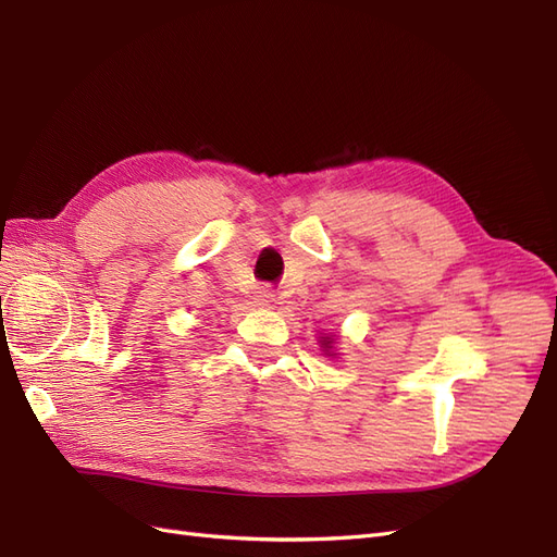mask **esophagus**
Here are the masks:
<instances>
[{
  "label": "esophagus",
  "instance_id": "esophagus-1",
  "mask_svg": "<svg viewBox=\"0 0 557 557\" xmlns=\"http://www.w3.org/2000/svg\"><path fill=\"white\" fill-rule=\"evenodd\" d=\"M256 301H258L260 307H269V305H274V301H276V295H274V290L260 288V290H258V295H256Z\"/></svg>",
  "mask_w": 557,
  "mask_h": 557
}]
</instances>
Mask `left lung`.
Wrapping results in <instances>:
<instances>
[{"instance_id":"8db88e82","label":"left lung","mask_w":557,"mask_h":557,"mask_svg":"<svg viewBox=\"0 0 557 557\" xmlns=\"http://www.w3.org/2000/svg\"><path fill=\"white\" fill-rule=\"evenodd\" d=\"M323 339H325V336H323ZM330 344H332V342H327V339H325V342H323V348H325V350H327V348H332Z\"/></svg>"}]
</instances>
